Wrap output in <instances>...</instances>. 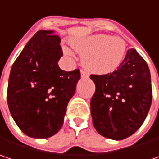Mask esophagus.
Instances as JSON below:
<instances>
[{
	"instance_id": "obj_1",
	"label": "esophagus",
	"mask_w": 159,
	"mask_h": 159,
	"mask_svg": "<svg viewBox=\"0 0 159 159\" xmlns=\"http://www.w3.org/2000/svg\"><path fill=\"white\" fill-rule=\"evenodd\" d=\"M80 75H81V78H88L89 77V74L84 70H80Z\"/></svg>"
}]
</instances>
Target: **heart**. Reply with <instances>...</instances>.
I'll use <instances>...</instances> for the list:
<instances>
[{
  "label": "heart",
  "instance_id": "b5f03b06",
  "mask_svg": "<svg viewBox=\"0 0 159 159\" xmlns=\"http://www.w3.org/2000/svg\"><path fill=\"white\" fill-rule=\"evenodd\" d=\"M73 48L82 56L86 69L98 74H107L116 70L122 63L126 50V41L119 36L97 34L74 40ZM70 54V51L66 50Z\"/></svg>",
  "mask_w": 159,
  "mask_h": 159
}]
</instances>
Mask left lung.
Segmentation results:
<instances>
[{
  "mask_svg": "<svg viewBox=\"0 0 159 159\" xmlns=\"http://www.w3.org/2000/svg\"><path fill=\"white\" fill-rule=\"evenodd\" d=\"M96 90L90 100L94 128L101 136L121 140L138 130L152 102L148 66L135 49L129 50L117 70L90 75Z\"/></svg>",
  "mask_w": 159,
  "mask_h": 159,
  "instance_id": "1",
  "label": "left lung"
}]
</instances>
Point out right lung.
I'll return each instance as SVG.
<instances>
[{
  "label": "right lung",
  "mask_w": 159,
  "mask_h": 159,
  "mask_svg": "<svg viewBox=\"0 0 159 159\" xmlns=\"http://www.w3.org/2000/svg\"><path fill=\"white\" fill-rule=\"evenodd\" d=\"M61 38L53 30H39L14 61L8 82L11 115L25 135L47 139L61 129L80 71H64Z\"/></svg>",
  "instance_id": "1"
}]
</instances>
